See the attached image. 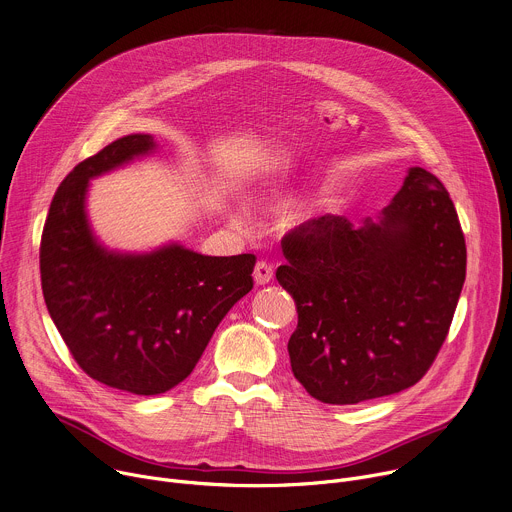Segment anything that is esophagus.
I'll use <instances>...</instances> for the list:
<instances>
[{
    "instance_id": "1",
    "label": "esophagus",
    "mask_w": 512,
    "mask_h": 512,
    "mask_svg": "<svg viewBox=\"0 0 512 512\" xmlns=\"http://www.w3.org/2000/svg\"><path fill=\"white\" fill-rule=\"evenodd\" d=\"M253 279L257 285H265L273 279V265L267 261H257L255 271H253Z\"/></svg>"
}]
</instances>
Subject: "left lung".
<instances>
[{
	"instance_id": "8db88e82",
	"label": "left lung",
	"mask_w": 512,
	"mask_h": 512,
	"mask_svg": "<svg viewBox=\"0 0 512 512\" xmlns=\"http://www.w3.org/2000/svg\"><path fill=\"white\" fill-rule=\"evenodd\" d=\"M279 285L298 308L291 371L330 405L413 387L440 352L466 279V241L444 184L409 168L377 221L326 214L287 233Z\"/></svg>"
}]
</instances>
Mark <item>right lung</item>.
<instances>
[{
  "instance_id": "add662e5",
  "label": "right lung",
  "mask_w": 512,
  "mask_h": 512,
  "mask_svg": "<svg viewBox=\"0 0 512 512\" xmlns=\"http://www.w3.org/2000/svg\"><path fill=\"white\" fill-rule=\"evenodd\" d=\"M148 133L115 139L58 186L40 243L48 314L79 367L133 395H160L196 367L227 312L253 289L255 255L208 257L180 243L111 251L93 235L89 182L150 156Z\"/></svg>"
}]
</instances>
